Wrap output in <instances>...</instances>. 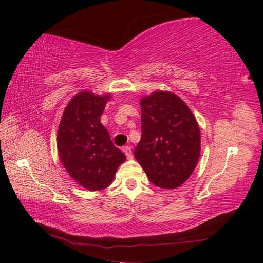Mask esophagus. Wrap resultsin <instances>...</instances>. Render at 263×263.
I'll return each instance as SVG.
<instances>
[{
    "label": "esophagus",
    "instance_id": "obj_1",
    "mask_svg": "<svg viewBox=\"0 0 263 263\" xmlns=\"http://www.w3.org/2000/svg\"><path fill=\"white\" fill-rule=\"evenodd\" d=\"M123 152L125 153L127 159H131V158H132V149H131L130 146H124V147H123Z\"/></svg>",
    "mask_w": 263,
    "mask_h": 263
}]
</instances>
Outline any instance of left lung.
Returning a JSON list of instances; mask_svg holds the SVG:
<instances>
[{"instance_id":"1","label":"left lung","mask_w":263,"mask_h":263,"mask_svg":"<svg viewBox=\"0 0 263 263\" xmlns=\"http://www.w3.org/2000/svg\"><path fill=\"white\" fill-rule=\"evenodd\" d=\"M141 139L135 158L159 188H179L193 174L201 154V131L189 106L171 91L140 100Z\"/></svg>"}]
</instances>
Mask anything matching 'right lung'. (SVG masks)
<instances>
[{
	"instance_id": "1",
	"label": "right lung",
	"mask_w": 263,
	"mask_h": 263,
	"mask_svg": "<svg viewBox=\"0 0 263 263\" xmlns=\"http://www.w3.org/2000/svg\"><path fill=\"white\" fill-rule=\"evenodd\" d=\"M111 94L80 91L66 105L58 128L57 147L62 166L88 190L108 188L126 157L111 141L101 115Z\"/></svg>"
}]
</instances>
